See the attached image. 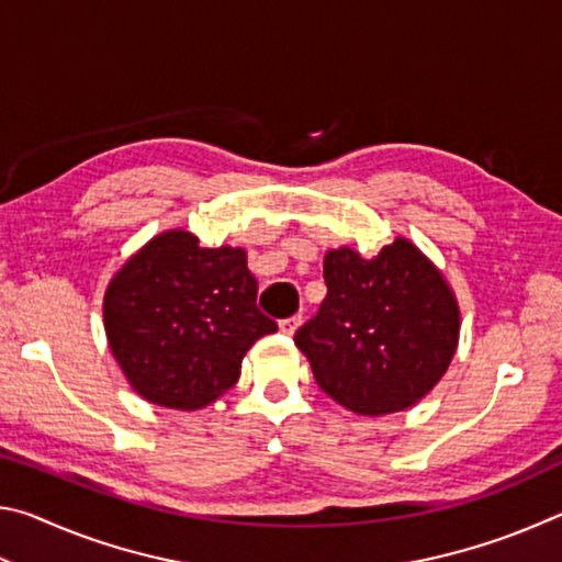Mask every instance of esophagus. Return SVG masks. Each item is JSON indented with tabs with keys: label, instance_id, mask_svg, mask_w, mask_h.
Returning <instances> with one entry per match:
<instances>
[{
	"label": "esophagus",
	"instance_id": "1",
	"mask_svg": "<svg viewBox=\"0 0 562 562\" xmlns=\"http://www.w3.org/2000/svg\"><path fill=\"white\" fill-rule=\"evenodd\" d=\"M302 325V315H294V317H288V319H280V331L282 335L292 337L294 331H297V327Z\"/></svg>",
	"mask_w": 562,
	"mask_h": 562
}]
</instances>
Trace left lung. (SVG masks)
<instances>
[{"instance_id":"obj_1","label":"left lung","mask_w":562,"mask_h":562,"mask_svg":"<svg viewBox=\"0 0 562 562\" xmlns=\"http://www.w3.org/2000/svg\"><path fill=\"white\" fill-rule=\"evenodd\" d=\"M327 297L297 329L319 389L349 412L384 416L441 382L459 347L461 312L443 272L396 237L374 258L355 247L325 255Z\"/></svg>"}]
</instances>
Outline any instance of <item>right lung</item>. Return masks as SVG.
<instances>
[{"label":"right lung","mask_w":562,"mask_h":562,"mask_svg":"<svg viewBox=\"0 0 562 562\" xmlns=\"http://www.w3.org/2000/svg\"><path fill=\"white\" fill-rule=\"evenodd\" d=\"M255 300L243 247H201L193 233L166 231L111 278L103 329L133 392L195 412L237 382L255 341L278 331Z\"/></svg>","instance_id":"obj_1"}]
</instances>
